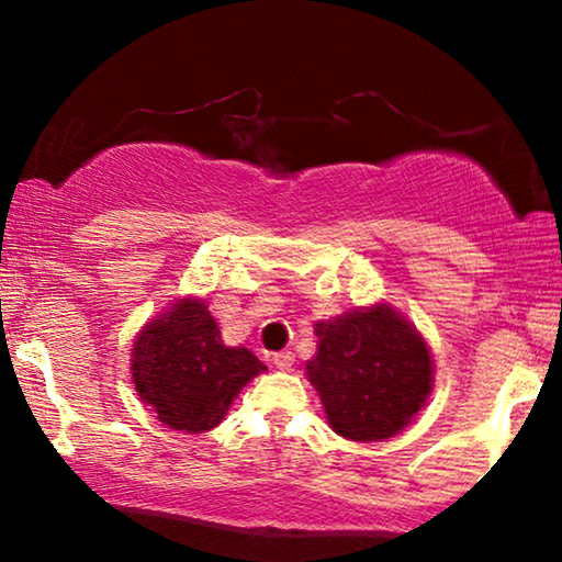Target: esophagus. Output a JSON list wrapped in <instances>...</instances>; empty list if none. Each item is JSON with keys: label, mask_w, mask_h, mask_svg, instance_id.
Masks as SVG:
<instances>
[{"label": "esophagus", "mask_w": 562, "mask_h": 562, "mask_svg": "<svg viewBox=\"0 0 562 562\" xmlns=\"http://www.w3.org/2000/svg\"><path fill=\"white\" fill-rule=\"evenodd\" d=\"M273 366L279 368V371H291V366H294V352H291V350L276 352V356H273Z\"/></svg>", "instance_id": "esophagus-1"}]
</instances>
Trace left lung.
<instances>
[{"instance_id":"8db88e82","label":"left lung","mask_w":562,"mask_h":562,"mask_svg":"<svg viewBox=\"0 0 562 562\" xmlns=\"http://www.w3.org/2000/svg\"><path fill=\"white\" fill-rule=\"evenodd\" d=\"M317 337L306 375L337 435L356 442L386 440L425 406L432 358L417 329L391 306L319 322Z\"/></svg>"}]
</instances>
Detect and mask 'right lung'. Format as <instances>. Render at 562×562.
I'll use <instances>...</instances> for the list:
<instances>
[{
    "mask_svg": "<svg viewBox=\"0 0 562 562\" xmlns=\"http://www.w3.org/2000/svg\"><path fill=\"white\" fill-rule=\"evenodd\" d=\"M266 366L248 348L222 345L220 327L199 299H183L137 335L133 381L158 419L181 432L217 427L250 379Z\"/></svg>",
    "mask_w": 562,
    "mask_h": 562,
    "instance_id": "right-lung-1",
    "label": "right lung"
}]
</instances>
